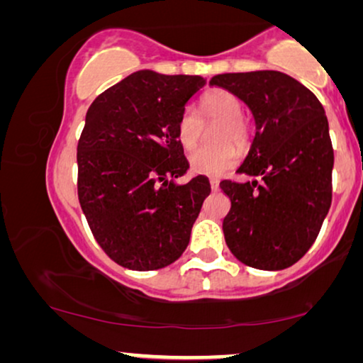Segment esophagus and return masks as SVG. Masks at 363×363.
Wrapping results in <instances>:
<instances>
[{
  "instance_id": "obj_1",
  "label": "esophagus",
  "mask_w": 363,
  "mask_h": 363,
  "mask_svg": "<svg viewBox=\"0 0 363 363\" xmlns=\"http://www.w3.org/2000/svg\"><path fill=\"white\" fill-rule=\"evenodd\" d=\"M208 182H211L212 191H217V189H218V179H211Z\"/></svg>"
}]
</instances>
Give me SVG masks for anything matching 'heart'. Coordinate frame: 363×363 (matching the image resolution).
Listing matches in <instances>:
<instances>
[{
  "label": "heart",
  "mask_w": 363,
  "mask_h": 363,
  "mask_svg": "<svg viewBox=\"0 0 363 363\" xmlns=\"http://www.w3.org/2000/svg\"><path fill=\"white\" fill-rule=\"evenodd\" d=\"M201 111L207 120L222 121L217 141L223 143L216 147H199L189 156V166L196 174L222 176L237 164L240 160V147L250 141V123L242 115V101L227 90H212L201 99ZM202 120L191 106L181 111L176 123V136L184 150L197 146L202 136ZM235 142L234 145H231Z\"/></svg>",
  "instance_id": "obj_1"
}]
</instances>
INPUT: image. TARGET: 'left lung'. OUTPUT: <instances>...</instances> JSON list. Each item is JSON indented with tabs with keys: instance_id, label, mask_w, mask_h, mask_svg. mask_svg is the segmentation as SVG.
<instances>
[{
	"instance_id": "left-lung-1",
	"label": "left lung",
	"mask_w": 363,
	"mask_h": 363,
	"mask_svg": "<svg viewBox=\"0 0 363 363\" xmlns=\"http://www.w3.org/2000/svg\"><path fill=\"white\" fill-rule=\"evenodd\" d=\"M211 85L245 101L257 126L237 171L253 181L220 182L232 202L227 247L252 268H288L314 243L333 201L328 116L313 91L277 70L220 74Z\"/></svg>"
}]
</instances>
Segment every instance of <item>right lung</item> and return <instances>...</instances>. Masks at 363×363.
Here are the masks:
<instances>
[{
  "label": "right lung",
  "mask_w": 363,
  "mask_h": 363,
  "mask_svg": "<svg viewBox=\"0 0 363 363\" xmlns=\"http://www.w3.org/2000/svg\"><path fill=\"white\" fill-rule=\"evenodd\" d=\"M203 85L199 75L138 70L86 111L77 146L79 202L95 240L121 267L160 269L187 248L211 184L206 176L174 182L189 169L176 123Z\"/></svg>",
  "instance_id": "1"
}]
</instances>
